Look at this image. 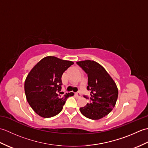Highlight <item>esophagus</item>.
<instances>
[{
	"mask_svg": "<svg viewBox=\"0 0 148 148\" xmlns=\"http://www.w3.org/2000/svg\"><path fill=\"white\" fill-rule=\"evenodd\" d=\"M75 94H76V95L77 97H81V93H80L79 92H77V93H76Z\"/></svg>",
	"mask_w": 148,
	"mask_h": 148,
	"instance_id": "obj_1",
	"label": "esophagus"
}]
</instances>
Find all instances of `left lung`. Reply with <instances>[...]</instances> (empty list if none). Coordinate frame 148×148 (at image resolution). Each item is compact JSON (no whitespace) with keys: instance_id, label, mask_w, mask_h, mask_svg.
<instances>
[{"instance_id":"1","label":"left lung","mask_w":148,"mask_h":148,"mask_svg":"<svg viewBox=\"0 0 148 148\" xmlns=\"http://www.w3.org/2000/svg\"><path fill=\"white\" fill-rule=\"evenodd\" d=\"M88 74L87 90L90 97L86 105L79 109L85 117L97 120L108 115L116 105L118 96V87L111 76L102 66L93 60L77 62Z\"/></svg>"}]
</instances>
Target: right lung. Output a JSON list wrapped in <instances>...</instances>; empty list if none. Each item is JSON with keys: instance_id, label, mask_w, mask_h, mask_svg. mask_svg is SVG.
<instances>
[{"instance_id": "1", "label": "right lung", "mask_w": 148, "mask_h": 148, "mask_svg": "<svg viewBox=\"0 0 148 148\" xmlns=\"http://www.w3.org/2000/svg\"><path fill=\"white\" fill-rule=\"evenodd\" d=\"M74 62L48 56L37 63L28 74L25 81V93L34 112L42 118H51L62 111L69 97H62V76Z\"/></svg>"}]
</instances>
